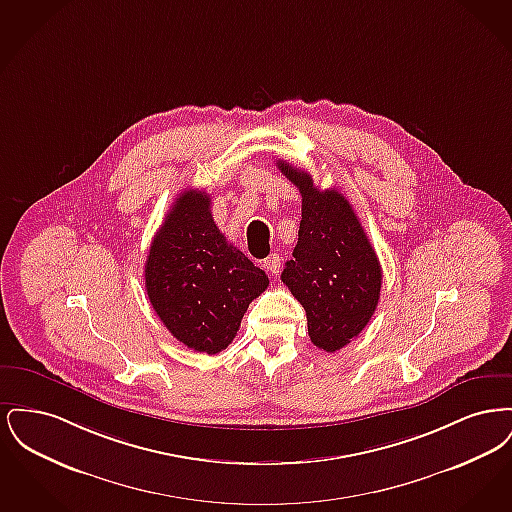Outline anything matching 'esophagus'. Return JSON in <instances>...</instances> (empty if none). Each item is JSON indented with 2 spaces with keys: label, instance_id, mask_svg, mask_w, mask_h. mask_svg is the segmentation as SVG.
I'll return each instance as SVG.
<instances>
[{
  "label": "esophagus",
  "instance_id": "esophagus-1",
  "mask_svg": "<svg viewBox=\"0 0 512 512\" xmlns=\"http://www.w3.org/2000/svg\"><path fill=\"white\" fill-rule=\"evenodd\" d=\"M280 265H282V259L278 255H270L263 263V267L267 268V272H270V274H278Z\"/></svg>",
  "mask_w": 512,
  "mask_h": 512
}]
</instances>
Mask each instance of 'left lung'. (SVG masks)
Listing matches in <instances>:
<instances>
[{
    "label": "left lung",
    "instance_id": "obj_1",
    "mask_svg": "<svg viewBox=\"0 0 512 512\" xmlns=\"http://www.w3.org/2000/svg\"><path fill=\"white\" fill-rule=\"evenodd\" d=\"M276 165L303 197L299 238L280 278L307 313L311 341L336 353L374 315L382 267L365 228L338 190L320 192L309 172L286 161Z\"/></svg>",
    "mask_w": 512,
    "mask_h": 512
}]
</instances>
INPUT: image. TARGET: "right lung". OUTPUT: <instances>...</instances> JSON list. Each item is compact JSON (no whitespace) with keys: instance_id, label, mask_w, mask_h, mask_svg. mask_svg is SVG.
Masks as SVG:
<instances>
[{"instance_id":"right-lung-1","label":"right lung","mask_w":512,"mask_h":512,"mask_svg":"<svg viewBox=\"0 0 512 512\" xmlns=\"http://www.w3.org/2000/svg\"><path fill=\"white\" fill-rule=\"evenodd\" d=\"M267 286L265 270L226 242L211 197L199 190L178 195L146 261L147 297L172 336L197 353H219Z\"/></svg>"}]
</instances>
